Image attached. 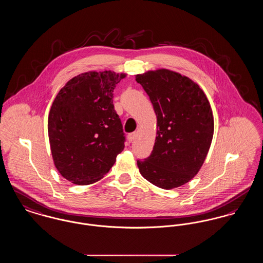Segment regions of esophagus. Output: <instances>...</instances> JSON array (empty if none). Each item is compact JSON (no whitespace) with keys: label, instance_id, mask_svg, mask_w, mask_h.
Instances as JSON below:
<instances>
[{"label":"esophagus","instance_id":"1","mask_svg":"<svg viewBox=\"0 0 263 263\" xmlns=\"http://www.w3.org/2000/svg\"><path fill=\"white\" fill-rule=\"evenodd\" d=\"M135 139H136V134H135V133L129 134V135L127 136V141H128V143H133V142L135 141Z\"/></svg>","mask_w":263,"mask_h":263}]
</instances>
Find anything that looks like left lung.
<instances>
[{
  "instance_id": "left-lung-1",
  "label": "left lung",
  "mask_w": 263,
  "mask_h": 263,
  "mask_svg": "<svg viewBox=\"0 0 263 263\" xmlns=\"http://www.w3.org/2000/svg\"><path fill=\"white\" fill-rule=\"evenodd\" d=\"M157 116V137L152 155L138 161L143 178L171 190L198 174L214 134L210 102L189 77L165 68L137 74Z\"/></svg>"
}]
</instances>
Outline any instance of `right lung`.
Returning <instances> with one entry per match:
<instances>
[{
	"mask_svg": "<svg viewBox=\"0 0 263 263\" xmlns=\"http://www.w3.org/2000/svg\"><path fill=\"white\" fill-rule=\"evenodd\" d=\"M125 73L88 71L71 78L55 97L48 117L54 165L76 185L99 181L124 147L114 89Z\"/></svg>",
	"mask_w": 263,
	"mask_h": 263,
	"instance_id": "obj_1",
	"label": "right lung"
}]
</instances>
